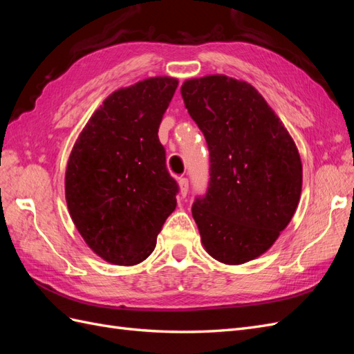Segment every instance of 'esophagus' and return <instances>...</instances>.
<instances>
[{
	"mask_svg": "<svg viewBox=\"0 0 354 354\" xmlns=\"http://www.w3.org/2000/svg\"><path fill=\"white\" fill-rule=\"evenodd\" d=\"M178 189H180V195L181 198H185L187 195V190H189V181L187 178H178Z\"/></svg>",
	"mask_w": 354,
	"mask_h": 354,
	"instance_id": "1",
	"label": "esophagus"
}]
</instances>
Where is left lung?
Listing matches in <instances>:
<instances>
[{
  "label": "left lung",
  "instance_id": "1",
  "mask_svg": "<svg viewBox=\"0 0 354 354\" xmlns=\"http://www.w3.org/2000/svg\"><path fill=\"white\" fill-rule=\"evenodd\" d=\"M209 149V186L192 207L201 242L220 263L263 255L291 221L303 165L294 138L251 84L207 75L181 85Z\"/></svg>",
  "mask_w": 354,
  "mask_h": 354
}]
</instances>
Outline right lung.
<instances>
[{"instance_id": "right-lung-1", "label": "right lung", "mask_w": 354, "mask_h": 354, "mask_svg": "<svg viewBox=\"0 0 354 354\" xmlns=\"http://www.w3.org/2000/svg\"><path fill=\"white\" fill-rule=\"evenodd\" d=\"M178 80L152 77L113 91L69 155L65 196L88 248L116 266L145 261L177 207L158 128Z\"/></svg>"}]
</instances>
